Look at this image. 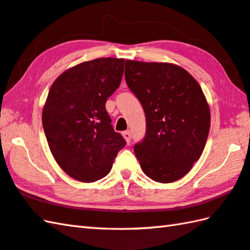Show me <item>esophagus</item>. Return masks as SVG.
I'll list each match as a JSON object with an SVG mask.
<instances>
[{"mask_svg": "<svg viewBox=\"0 0 250 250\" xmlns=\"http://www.w3.org/2000/svg\"><path fill=\"white\" fill-rule=\"evenodd\" d=\"M122 135H123V137H124V139L126 140V143H127V144H129V143H130V140H131L130 131H129V130L123 131V133H122Z\"/></svg>", "mask_w": 250, "mask_h": 250, "instance_id": "34e87169", "label": "esophagus"}]
</instances>
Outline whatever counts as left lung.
<instances>
[{
  "instance_id": "left-lung-1",
  "label": "left lung",
  "mask_w": 250,
  "mask_h": 250,
  "mask_svg": "<svg viewBox=\"0 0 250 250\" xmlns=\"http://www.w3.org/2000/svg\"><path fill=\"white\" fill-rule=\"evenodd\" d=\"M125 79L146 115V136L134 147L141 169L159 183L180 180L199 160L209 134L210 109L200 84L177 65L131 60Z\"/></svg>"
}]
</instances>
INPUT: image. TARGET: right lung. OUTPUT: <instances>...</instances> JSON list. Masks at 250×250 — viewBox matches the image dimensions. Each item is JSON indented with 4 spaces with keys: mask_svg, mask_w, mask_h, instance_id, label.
I'll use <instances>...</instances> for the list:
<instances>
[{
    "mask_svg": "<svg viewBox=\"0 0 250 250\" xmlns=\"http://www.w3.org/2000/svg\"><path fill=\"white\" fill-rule=\"evenodd\" d=\"M124 59L101 58L65 70L50 88L42 125L52 154L74 180L106 176L126 141L111 125L107 98L120 87Z\"/></svg>",
    "mask_w": 250,
    "mask_h": 250,
    "instance_id": "right-lung-1",
    "label": "right lung"
}]
</instances>
